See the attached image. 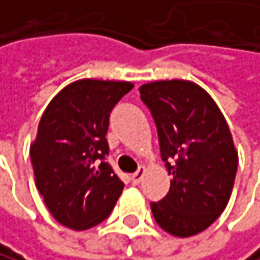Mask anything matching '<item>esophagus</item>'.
<instances>
[{
  "instance_id": "esophagus-1",
  "label": "esophagus",
  "mask_w": 260,
  "mask_h": 260,
  "mask_svg": "<svg viewBox=\"0 0 260 260\" xmlns=\"http://www.w3.org/2000/svg\"><path fill=\"white\" fill-rule=\"evenodd\" d=\"M143 176H144V168H140L138 172H135V173L132 175V182H133V184H140L141 179H143Z\"/></svg>"
}]
</instances>
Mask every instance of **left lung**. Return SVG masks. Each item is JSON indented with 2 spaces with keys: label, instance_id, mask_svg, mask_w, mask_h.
I'll return each instance as SVG.
<instances>
[{
  "label": "left lung",
  "instance_id": "8db88e82",
  "mask_svg": "<svg viewBox=\"0 0 260 260\" xmlns=\"http://www.w3.org/2000/svg\"><path fill=\"white\" fill-rule=\"evenodd\" d=\"M155 122L160 157L172 184L151 202L155 222L175 237L208 229L225 210L238 167L227 122L202 87L189 81H158L140 87Z\"/></svg>",
  "mask_w": 260,
  "mask_h": 260
}]
</instances>
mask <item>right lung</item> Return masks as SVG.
Instances as JSON below:
<instances>
[{"mask_svg":"<svg viewBox=\"0 0 260 260\" xmlns=\"http://www.w3.org/2000/svg\"><path fill=\"white\" fill-rule=\"evenodd\" d=\"M130 82L82 79L52 100L29 147L35 181L55 219L73 231L103 222L123 182L106 162L109 114Z\"/></svg>","mask_w":260,"mask_h":260,"instance_id":"obj_1","label":"right lung"}]
</instances>
